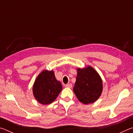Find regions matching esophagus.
<instances>
[{
	"mask_svg": "<svg viewBox=\"0 0 133 133\" xmlns=\"http://www.w3.org/2000/svg\"><path fill=\"white\" fill-rule=\"evenodd\" d=\"M65 86L66 87H68V88H71L72 87V84H67L65 85Z\"/></svg>",
	"mask_w": 133,
	"mask_h": 133,
	"instance_id": "1",
	"label": "esophagus"
}]
</instances>
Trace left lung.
I'll return each mask as SVG.
<instances>
[{"label":"left lung","mask_w":133,"mask_h":133,"mask_svg":"<svg viewBox=\"0 0 133 133\" xmlns=\"http://www.w3.org/2000/svg\"><path fill=\"white\" fill-rule=\"evenodd\" d=\"M74 93L78 100L84 104L95 102L103 91V82L100 75L91 66L77 69Z\"/></svg>","instance_id":"1"}]
</instances>
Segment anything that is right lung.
Listing matches in <instances>:
<instances>
[{
  "instance_id": "obj_1",
  "label": "right lung",
  "mask_w": 133,
  "mask_h": 133,
  "mask_svg": "<svg viewBox=\"0 0 133 133\" xmlns=\"http://www.w3.org/2000/svg\"><path fill=\"white\" fill-rule=\"evenodd\" d=\"M62 90V85L56 80L53 70L42 71L33 86L35 98L42 104H49L56 100Z\"/></svg>"
}]
</instances>
